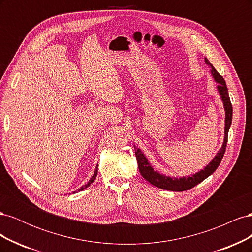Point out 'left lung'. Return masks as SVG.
Wrapping results in <instances>:
<instances>
[{
	"label": "left lung",
	"mask_w": 252,
	"mask_h": 252,
	"mask_svg": "<svg viewBox=\"0 0 252 252\" xmlns=\"http://www.w3.org/2000/svg\"><path fill=\"white\" fill-rule=\"evenodd\" d=\"M205 63L211 67V73L213 75V78H215L216 82L219 83L218 90L220 94V97H222V100H223L224 108L226 111L225 112L226 113L225 138H224L223 146L220 149V151L218 152V155L215 157V158H213L212 161L207 166H206L203 170L191 175V177H187V178L184 177V178H180V179L166 177V175H164V174H159L158 172L155 171L154 168H152L150 164L148 163L147 158H145V156L143 155V152L139 148H136L134 146L136 161H138L139 170L142 174V177L146 181H148L150 184H152L156 187L162 188L165 190H170V191H186V190H189L192 187L196 186L199 183L203 182L206 178H208L210 174L215 172L224 157L225 150H226V145H227V141H228V131H229L231 121H232V105L230 102L229 94H228V89H227L226 82H225L224 78L216 70V68L212 66V64L209 62L208 59L205 58Z\"/></svg>",
	"instance_id": "1"
}]
</instances>
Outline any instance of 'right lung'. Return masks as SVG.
I'll list each match as a JSON object with an SVG mask.
<instances>
[{"instance_id":"add662e5","label":"right lung","mask_w":252,"mask_h":252,"mask_svg":"<svg viewBox=\"0 0 252 252\" xmlns=\"http://www.w3.org/2000/svg\"><path fill=\"white\" fill-rule=\"evenodd\" d=\"M96 175H97V165H96V169H95V171H94V175L93 177H91V179L89 180V182L87 183V184L85 185V186H82L80 189H79V191H82V190H84L85 188H87L88 186H90V184L91 183H93L94 180H95V178H96Z\"/></svg>"}]
</instances>
